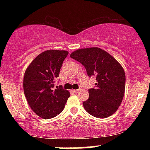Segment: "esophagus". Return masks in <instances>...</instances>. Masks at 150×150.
<instances>
[{"label": "esophagus", "mask_w": 150, "mask_h": 150, "mask_svg": "<svg viewBox=\"0 0 150 150\" xmlns=\"http://www.w3.org/2000/svg\"><path fill=\"white\" fill-rule=\"evenodd\" d=\"M79 91H80V89H73V92L74 93H77L79 92Z\"/></svg>", "instance_id": "obj_1"}]
</instances>
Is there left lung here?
Instances as JSON below:
<instances>
[{
	"mask_svg": "<svg viewBox=\"0 0 150 150\" xmlns=\"http://www.w3.org/2000/svg\"><path fill=\"white\" fill-rule=\"evenodd\" d=\"M70 57L85 66L89 77L96 76L95 88L89 89V99L83 102L86 111L98 118L113 114L121 104L125 93V74L121 65L98 47L77 49Z\"/></svg>",
	"mask_w": 150,
	"mask_h": 150,
	"instance_id": "obj_1",
	"label": "left lung"
}]
</instances>
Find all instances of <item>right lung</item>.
<instances>
[{
    "instance_id": "add662e5",
    "label": "right lung",
    "mask_w": 150,
    "mask_h": 150,
    "mask_svg": "<svg viewBox=\"0 0 150 150\" xmlns=\"http://www.w3.org/2000/svg\"><path fill=\"white\" fill-rule=\"evenodd\" d=\"M67 51L47 50L36 57L25 70L24 93L30 108L42 118H53L64 109L70 94L61 85L54 88V82Z\"/></svg>"
}]
</instances>
